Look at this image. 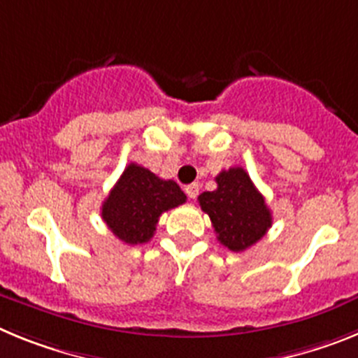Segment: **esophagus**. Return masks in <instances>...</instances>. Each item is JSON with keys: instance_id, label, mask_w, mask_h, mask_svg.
Listing matches in <instances>:
<instances>
[{"instance_id": "esophagus-1", "label": "esophagus", "mask_w": 358, "mask_h": 358, "mask_svg": "<svg viewBox=\"0 0 358 358\" xmlns=\"http://www.w3.org/2000/svg\"><path fill=\"white\" fill-rule=\"evenodd\" d=\"M185 192L189 199H195L199 195V185L197 182H194V185H188L185 188Z\"/></svg>"}]
</instances>
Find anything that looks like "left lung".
Listing matches in <instances>:
<instances>
[{"label": "left lung", "instance_id": "8db88e82", "mask_svg": "<svg viewBox=\"0 0 358 358\" xmlns=\"http://www.w3.org/2000/svg\"><path fill=\"white\" fill-rule=\"evenodd\" d=\"M215 181L217 189L199 195L201 210L210 215L218 242L229 251H245L273 226L271 210L242 166L222 170Z\"/></svg>", "mask_w": 358, "mask_h": 358}]
</instances>
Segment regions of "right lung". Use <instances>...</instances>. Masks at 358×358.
I'll return each mask as SVG.
<instances>
[{"label":"right lung","mask_w":358,"mask_h":358,"mask_svg":"<svg viewBox=\"0 0 358 358\" xmlns=\"http://www.w3.org/2000/svg\"><path fill=\"white\" fill-rule=\"evenodd\" d=\"M186 195L173 181L131 163L102 204V218L122 242L145 243L154 236L161 213L181 206Z\"/></svg>","instance_id":"right-lung-1"}]
</instances>
